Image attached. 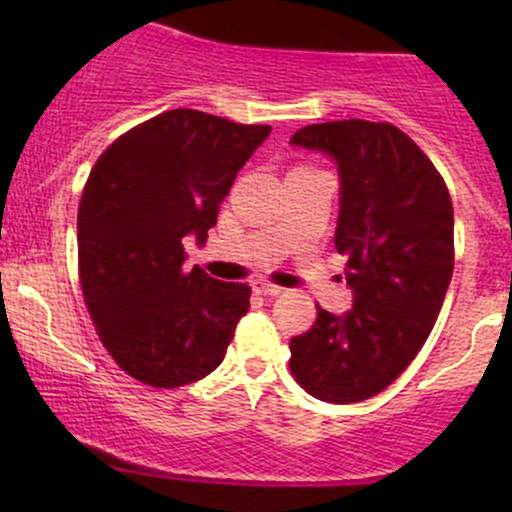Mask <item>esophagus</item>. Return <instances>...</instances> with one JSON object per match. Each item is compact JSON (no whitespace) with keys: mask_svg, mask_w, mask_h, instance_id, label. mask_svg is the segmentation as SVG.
<instances>
[{"mask_svg":"<svg viewBox=\"0 0 512 512\" xmlns=\"http://www.w3.org/2000/svg\"><path fill=\"white\" fill-rule=\"evenodd\" d=\"M252 289H255L257 293H264V296H279L281 291V286H276V284H269V281H255V284H252Z\"/></svg>","mask_w":512,"mask_h":512,"instance_id":"obj_1","label":"esophagus"}]
</instances>
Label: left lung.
<instances>
[{"label":"left lung","instance_id":"obj_1","mask_svg":"<svg viewBox=\"0 0 512 512\" xmlns=\"http://www.w3.org/2000/svg\"><path fill=\"white\" fill-rule=\"evenodd\" d=\"M291 144L337 161L334 248L354 291L349 313L317 305L313 327L291 339V375L322 402H363L395 383L436 325L455 267L450 192L431 158L390 122L308 125Z\"/></svg>","mask_w":512,"mask_h":512}]
</instances>
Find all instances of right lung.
I'll list each match as a JSON object with an SVG mask.
<instances>
[{
    "label": "right lung",
    "mask_w": 512,
    "mask_h": 512,
    "mask_svg": "<svg viewBox=\"0 0 512 512\" xmlns=\"http://www.w3.org/2000/svg\"><path fill=\"white\" fill-rule=\"evenodd\" d=\"M269 125L178 108L117 137L88 173L76 219L81 293L113 361L139 383L182 387L223 361L250 286L185 269Z\"/></svg>",
    "instance_id": "1"
}]
</instances>
